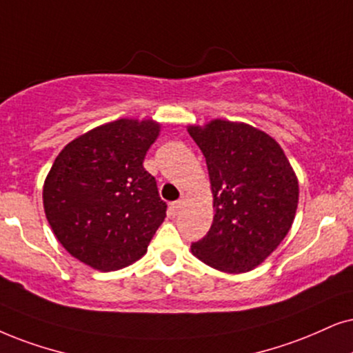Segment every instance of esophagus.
Here are the masks:
<instances>
[{
    "mask_svg": "<svg viewBox=\"0 0 353 353\" xmlns=\"http://www.w3.org/2000/svg\"><path fill=\"white\" fill-rule=\"evenodd\" d=\"M182 207H184V199H181V200H177V202L171 203V207H169V212H171L172 216H176L177 213L181 212Z\"/></svg>",
    "mask_w": 353,
    "mask_h": 353,
    "instance_id": "esophagus-1",
    "label": "esophagus"
}]
</instances>
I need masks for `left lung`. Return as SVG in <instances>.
Instances as JSON below:
<instances>
[{
	"label": "left lung",
	"mask_w": 353,
	"mask_h": 353,
	"mask_svg": "<svg viewBox=\"0 0 353 353\" xmlns=\"http://www.w3.org/2000/svg\"><path fill=\"white\" fill-rule=\"evenodd\" d=\"M187 132L207 161L215 210L192 254L228 274L256 269L295 220L300 187L292 164L274 138L252 125L215 119Z\"/></svg>",
	"instance_id": "obj_1"
}]
</instances>
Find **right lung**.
<instances>
[{"instance_id": "obj_1", "label": "right lung", "mask_w": 353, "mask_h": 353, "mask_svg": "<svg viewBox=\"0 0 353 353\" xmlns=\"http://www.w3.org/2000/svg\"><path fill=\"white\" fill-rule=\"evenodd\" d=\"M159 132L151 119H119L57 156L43 182V210L61 246L83 264L119 270L146 254L168 208L143 168Z\"/></svg>"}]
</instances>
